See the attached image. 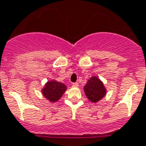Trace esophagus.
Returning <instances> with one entry per match:
<instances>
[{
    "instance_id": "1",
    "label": "esophagus",
    "mask_w": 146,
    "mask_h": 146,
    "mask_svg": "<svg viewBox=\"0 0 146 146\" xmlns=\"http://www.w3.org/2000/svg\"><path fill=\"white\" fill-rule=\"evenodd\" d=\"M73 86H78L79 84H78V82H73V84H72Z\"/></svg>"
}]
</instances>
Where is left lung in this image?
I'll return each mask as SVG.
<instances>
[{
	"instance_id": "1",
	"label": "left lung",
	"mask_w": 146,
	"mask_h": 146,
	"mask_svg": "<svg viewBox=\"0 0 146 146\" xmlns=\"http://www.w3.org/2000/svg\"><path fill=\"white\" fill-rule=\"evenodd\" d=\"M86 96L92 102H97L102 99L106 94V89L100 80L92 76L84 87Z\"/></svg>"
}]
</instances>
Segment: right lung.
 Instances as JSON below:
<instances>
[{
    "label": "right lung",
    "mask_w": 146,
    "mask_h": 146,
    "mask_svg": "<svg viewBox=\"0 0 146 146\" xmlns=\"http://www.w3.org/2000/svg\"><path fill=\"white\" fill-rule=\"evenodd\" d=\"M66 89V86L65 85L53 80L47 82L44 88L42 89V94L50 102H54L61 98Z\"/></svg>",
    "instance_id": "right-lung-1"
}]
</instances>
